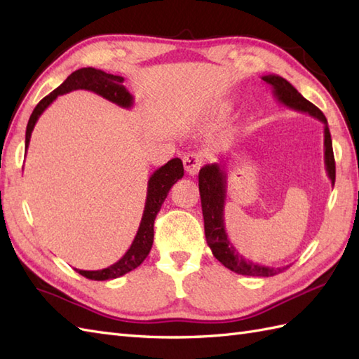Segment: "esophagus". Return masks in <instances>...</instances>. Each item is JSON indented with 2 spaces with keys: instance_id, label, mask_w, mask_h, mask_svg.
I'll return each mask as SVG.
<instances>
[{
  "instance_id": "obj_1",
  "label": "esophagus",
  "mask_w": 359,
  "mask_h": 359,
  "mask_svg": "<svg viewBox=\"0 0 359 359\" xmlns=\"http://www.w3.org/2000/svg\"><path fill=\"white\" fill-rule=\"evenodd\" d=\"M182 163H184V169L189 175H196L198 170H200L203 159L198 154H186L182 156Z\"/></svg>"
}]
</instances>
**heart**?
Returning <instances> with one entry per match:
<instances>
[{
    "mask_svg": "<svg viewBox=\"0 0 359 359\" xmlns=\"http://www.w3.org/2000/svg\"><path fill=\"white\" fill-rule=\"evenodd\" d=\"M229 109H230L229 106H222V107H221V112L226 114V112H229Z\"/></svg>",
    "mask_w": 359,
    "mask_h": 359,
    "instance_id": "obj_1",
    "label": "heart"
}]
</instances>
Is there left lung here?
Here are the masks:
<instances>
[{
    "instance_id": "obj_1",
    "label": "left lung",
    "mask_w": 359,
    "mask_h": 359,
    "mask_svg": "<svg viewBox=\"0 0 359 359\" xmlns=\"http://www.w3.org/2000/svg\"><path fill=\"white\" fill-rule=\"evenodd\" d=\"M262 79L272 87L275 98L298 112L309 114L324 124V164L332 184H335V158H333L332 138L327 126V119L312 102L307 101L294 87L278 75H266ZM200 195H201V207L204 217V232L205 240L209 244L213 257L217 258L222 266L232 270L235 273L247 275V276H273L283 272L289 266L284 267H269L245 259L240 255L233 244L229 241L224 226V203H226V172L221 169V165L213 163L207 164L200 170Z\"/></svg>"
}]
</instances>
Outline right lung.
I'll return each instance as SVG.
<instances>
[{"label": "right lung", "instance_id": "add662e5", "mask_svg": "<svg viewBox=\"0 0 359 359\" xmlns=\"http://www.w3.org/2000/svg\"><path fill=\"white\" fill-rule=\"evenodd\" d=\"M124 78L106 74L100 69L93 67H83L75 70L74 74H70L67 79L57 89L50 92L47 97H44L41 101L38 102L36 107L32 112L27 129H26V150L29 147L32 130L38 121V118L43 115L44 110L49 107L52 102L57 100L60 95L69 93L72 90L84 89L95 92L100 97L106 98L109 101L115 102L119 107L129 109L133 106V97L130 92L124 87ZM184 175V167H182V161L180 158H173L169 163L159 167L158 170L152 173V177L149 178L147 182V196H146V205L144 212H142V218L140 222L138 232L135 235V240L129 250L124 253V257L116 261L115 264L109 266L107 269L102 270H79L75 269L79 275H83L89 280L95 281H106V280H114V278H119L126 273H129L130 270L137 269L142 261L146 259L150 249H152L154 244V222L156 215L161 209V205L165 200L167 194H169L170 187L182 178Z\"/></svg>", "mask_w": 359, "mask_h": 359}]
</instances>
